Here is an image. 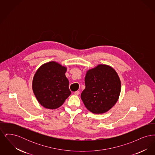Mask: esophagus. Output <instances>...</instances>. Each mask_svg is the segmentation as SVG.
Returning a JSON list of instances; mask_svg holds the SVG:
<instances>
[{"instance_id":"esophagus-1","label":"esophagus","mask_w":155,"mask_h":155,"mask_svg":"<svg viewBox=\"0 0 155 155\" xmlns=\"http://www.w3.org/2000/svg\"><path fill=\"white\" fill-rule=\"evenodd\" d=\"M79 94H80V91H78L74 92V95H78Z\"/></svg>"}]
</instances>
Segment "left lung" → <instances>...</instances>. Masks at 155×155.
<instances>
[{
  "label": "left lung",
  "mask_w": 155,
  "mask_h": 155,
  "mask_svg": "<svg viewBox=\"0 0 155 155\" xmlns=\"http://www.w3.org/2000/svg\"><path fill=\"white\" fill-rule=\"evenodd\" d=\"M85 84V88L81 93V99L92 113H104L118 101L121 82L118 74L110 66L99 64L89 70Z\"/></svg>",
  "instance_id": "obj_1"
}]
</instances>
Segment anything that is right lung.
I'll return each mask as SVG.
<instances>
[{"label": "right lung", "mask_w": 155, "mask_h": 155, "mask_svg": "<svg viewBox=\"0 0 155 155\" xmlns=\"http://www.w3.org/2000/svg\"><path fill=\"white\" fill-rule=\"evenodd\" d=\"M66 71V67L51 61L40 67L34 75L33 92L39 103L45 108H58L70 95Z\"/></svg>", "instance_id": "right-lung-1"}]
</instances>
